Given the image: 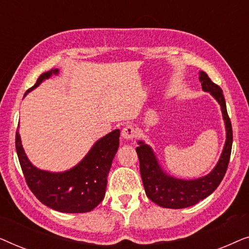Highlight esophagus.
Wrapping results in <instances>:
<instances>
[{
  "mask_svg": "<svg viewBox=\"0 0 249 249\" xmlns=\"http://www.w3.org/2000/svg\"><path fill=\"white\" fill-rule=\"evenodd\" d=\"M121 135H122V137L125 139V141H130V139H134L136 136H137V130H136V128L134 127V125L127 124L124 129H122Z\"/></svg>",
  "mask_w": 249,
  "mask_h": 249,
  "instance_id": "1",
  "label": "esophagus"
}]
</instances>
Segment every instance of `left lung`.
<instances>
[{"label":"left lung","instance_id":"left-lung-1","mask_svg":"<svg viewBox=\"0 0 249 249\" xmlns=\"http://www.w3.org/2000/svg\"><path fill=\"white\" fill-rule=\"evenodd\" d=\"M203 90L210 91L219 102L226 122L227 141L222 155L213 171L202 178L195 180H181L165 175L160 168L158 160L148 145L138 142L136 148L139 159V168L144 183L146 195L152 202L166 209H185L195 205L207 196H210L217 188L226 175L230 161L231 147H232V127L227 112L226 100L222 89L214 84L206 72L202 71L199 76Z\"/></svg>","mask_w":249,"mask_h":249}]
</instances>
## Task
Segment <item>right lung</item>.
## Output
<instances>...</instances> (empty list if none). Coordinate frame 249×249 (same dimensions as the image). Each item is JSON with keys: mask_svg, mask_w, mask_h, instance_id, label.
I'll return each instance as SVG.
<instances>
[{"mask_svg": "<svg viewBox=\"0 0 249 249\" xmlns=\"http://www.w3.org/2000/svg\"><path fill=\"white\" fill-rule=\"evenodd\" d=\"M57 72L59 70L54 69L42 73L27 93L52 73ZM119 129L104 136L95 142L79 164L61 173L35 168L23 152L18 130L16 132V149L27 185L39 202L62 213H86L104 198L107 175L119 147Z\"/></svg>", "mask_w": 249, "mask_h": 249, "instance_id": "1", "label": "right lung"}]
</instances>
